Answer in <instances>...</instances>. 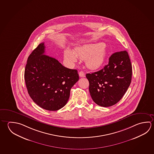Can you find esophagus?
Masks as SVG:
<instances>
[{
  "instance_id": "34e87169",
  "label": "esophagus",
  "mask_w": 154,
  "mask_h": 154,
  "mask_svg": "<svg viewBox=\"0 0 154 154\" xmlns=\"http://www.w3.org/2000/svg\"><path fill=\"white\" fill-rule=\"evenodd\" d=\"M79 77H85V74H84V72L83 71H80L79 72Z\"/></svg>"
}]
</instances>
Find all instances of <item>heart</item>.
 Wrapping results in <instances>:
<instances>
[{"label":"heart","instance_id":"1","mask_svg":"<svg viewBox=\"0 0 154 154\" xmlns=\"http://www.w3.org/2000/svg\"><path fill=\"white\" fill-rule=\"evenodd\" d=\"M107 54L108 50L103 43L84 45L76 49L75 53L69 49L64 52V57L68 62H76L77 58L85 60L86 66L93 70L98 69L103 65Z\"/></svg>","mask_w":154,"mask_h":154}]
</instances>
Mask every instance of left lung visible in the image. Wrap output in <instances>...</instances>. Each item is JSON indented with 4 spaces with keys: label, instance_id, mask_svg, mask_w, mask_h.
Instances as JSON below:
<instances>
[{
    "label": "left lung",
    "instance_id": "obj_1",
    "mask_svg": "<svg viewBox=\"0 0 154 154\" xmlns=\"http://www.w3.org/2000/svg\"><path fill=\"white\" fill-rule=\"evenodd\" d=\"M132 65L126 51L111 56L108 65L100 70L87 73L89 92L97 105L109 107L121 100L131 81Z\"/></svg>",
    "mask_w": 154,
    "mask_h": 154
}]
</instances>
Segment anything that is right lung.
Wrapping results in <instances>:
<instances>
[{"label": "right lung", "mask_w": 154, "mask_h": 154, "mask_svg": "<svg viewBox=\"0 0 154 154\" xmlns=\"http://www.w3.org/2000/svg\"><path fill=\"white\" fill-rule=\"evenodd\" d=\"M44 43L38 45L28 57L24 79L33 102L49 111L64 106L70 90L79 80L77 70L65 68L54 58L45 54Z\"/></svg>", "instance_id": "add662e5"}]
</instances>
